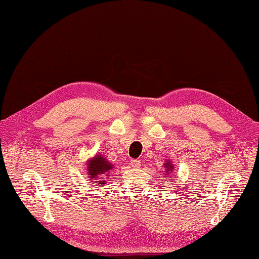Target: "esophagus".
Segmentation results:
<instances>
[{
	"instance_id": "34e87169",
	"label": "esophagus",
	"mask_w": 259,
	"mask_h": 259,
	"mask_svg": "<svg viewBox=\"0 0 259 259\" xmlns=\"http://www.w3.org/2000/svg\"><path fill=\"white\" fill-rule=\"evenodd\" d=\"M131 166H133L134 168H139L141 166V161L140 160H137V159H133V160L130 161Z\"/></svg>"
}]
</instances>
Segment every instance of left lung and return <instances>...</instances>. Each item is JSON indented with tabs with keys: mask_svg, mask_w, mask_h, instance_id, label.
<instances>
[{
	"mask_svg": "<svg viewBox=\"0 0 259 259\" xmlns=\"http://www.w3.org/2000/svg\"><path fill=\"white\" fill-rule=\"evenodd\" d=\"M164 167H166L167 169V172H170V171H171V170L174 169V167H172V164H170L169 162H167V163H164ZM168 183H169V181H168Z\"/></svg>",
	"mask_w": 259,
	"mask_h": 259,
	"instance_id": "left-lung-1",
	"label": "left lung"
}]
</instances>
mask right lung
I'll list each match as a JSON object with an SVG mask.
<instances>
[{
  "instance_id": "1",
  "label": "right lung",
  "mask_w": 259,
  "mask_h": 259,
  "mask_svg": "<svg viewBox=\"0 0 259 259\" xmlns=\"http://www.w3.org/2000/svg\"><path fill=\"white\" fill-rule=\"evenodd\" d=\"M112 168V164L101 156H96L88 162V172L90 175L89 178L95 180L96 184H100V186H103L106 183L103 179H106L104 177H108L110 170Z\"/></svg>"
}]
</instances>
